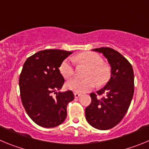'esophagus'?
Wrapping results in <instances>:
<instances>
[{
    "label": "esophagus",
    "mask_w": 149,
    "mask_h": 149,
    "mask_svg": "<svg viewBox=\"0 0 149 149\" xmlns=\"http://www.w3.org/2000/svg\"><path fill=\"white\" fill-rule=\"evenodd\" d=\"M80 96H81V94H80V93H74V96H75V98H79Z\"/></svg>",
    "instance_id": "esophagus-1"
}]
</instances>
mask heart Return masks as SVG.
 Returning <instances> with one entry per match:
<instances>
[{"label": "heart", "mask_w": 149, "mask_h": 149, "mask_svg": "<svg viewBox=\"0 0 149 149\" xmlns=\"http://www.w3.org/2000/svg\"><path fill=\"white\" fill-rule=\"evenodd\" d=\"M75 61L84 64L88 67L85 73L87 79H79L74 78L66 83V88L76 93H84L93 89L96 84L99 85L104 84L109 79L110 70L106 65L103 64L101 56L96 53H84L78 55ZM60 73L65 79L71 77L75 72L74 63L70 58L63 60L59 66Z\"/></svg>", "instance_id": "1"}]
</instances>
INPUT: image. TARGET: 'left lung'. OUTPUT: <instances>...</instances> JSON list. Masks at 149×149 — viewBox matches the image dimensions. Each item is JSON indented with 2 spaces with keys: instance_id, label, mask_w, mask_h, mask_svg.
<instances>
[{
  "instance_id": "left-lung-1",
  "label": "left lung",
  "mask_w": 149,
  "mask_h": 149,
  "mask_svg": "<svg viewBox=\"0 0 149 149\" xmlns=\"http://www.w3.org/2000/svg\"><path fill=\"white\" fill-rule=\"evenodd\" d=\"M101 53L111 65V78L96 93H91V103L85 108V117L96 129L108 130L116 126L128 111L134 91L133 68L123 55L110 47L92 49ZM102 95L100 98L98 96Z\"/></svg>"
}]
</instances>
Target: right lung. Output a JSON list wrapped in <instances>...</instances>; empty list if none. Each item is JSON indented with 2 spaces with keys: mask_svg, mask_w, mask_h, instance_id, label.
I'll return each mask as SVG.
<instances>
[{
  "mask_svg": "<svg viewBox=\"0 0 149 149\" xmlns=\"http://www.w3.org/2000/svg\"><path fill=\"white\" fill-rule=\"evenodd\" d=\"M72 53L45 49L29 56L24 64L19 77L21 102L28 116L40 126L54 128L66 119L67 106L74 95L72 91L59 92L65 79L58 68Z\"/></svg>",
  "mask_w": 149,
  "mask_h": 149,
  "instance_id": "obj_1",
  "label": "right lung"
}]
</instances>
